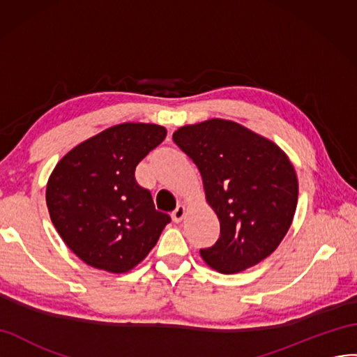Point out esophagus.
Masks as SVG:
<instances>
[{
	"instance_id": "1",
	"label": "esophagus",
	"mask_w": 357,
	"mask_h": 357,
	"mask_svg": "<svg viewBox=\"0 0 357 357\" xmlns=\"http://www.w3.org/2000/svg\"><path fill=\"white\" fill-rule=\"evenodd\" d=\"M186 216V207L185 206H178L174 211H172V219H174V222H181L183 219Z\"/></svg>"
}]
</instances>
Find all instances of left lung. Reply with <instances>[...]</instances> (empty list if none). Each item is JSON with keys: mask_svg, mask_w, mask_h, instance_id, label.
I'll return each mask as SVG.
<instances>
[{"mask_svg": "<svg viewBox=\"0 0 357 357\" xmlns=\"http://www.w3.org/2000/svg\"><path fill=\"white\" fill-rule=\"evenodd\" d=\"M199 169L220 236L201 249L204 263L234 275L258 264L281 245L293 224L298 181L287 153L263 135L231 120L210 119L172 133Z\"/></svg>", "mask_w": 357, "mask_h": 357, "instance_id": "1", "label": "left lung"}]
</instances>
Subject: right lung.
<instances>
[{
	"label": "right lung",
	"instance_id": "obj_1",
	"mask_svg": "<svg viewBox=\"0 0 357 357\" xmlns=\"http://www.w3.org/2000/svg\"><path fill=\"white\" fill-rule=\"evenodd\" d=\"M165 137L159 124H117L67 151L52 169L47 211L63 242L85 264L128 273L171 222L135 180V168Z\"/></svg>",
	"mask_w": 357,
	"mask_h": 357
}]
</instances>
